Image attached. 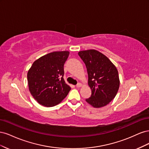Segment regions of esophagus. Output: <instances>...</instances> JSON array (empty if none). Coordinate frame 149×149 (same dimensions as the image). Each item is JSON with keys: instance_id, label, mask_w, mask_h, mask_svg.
I'll use <instances>...</instances> for the list:
<instances>
[{"instance_id": "esophagus-1", "label": "esophagus", "mask_w": 149, "mask_h": 149, "mask_svg": "<svg viewBox=\"0 0 149 149\" xmlns=\"http://www.w3.org/2000/svg\"><path fill=\"white\" fill-rule=\"evenodd\" d=\"M81 86H82V84H81V83H78L77 84H76V87H77V88H80Z\"/></svg>"}]
</instances>
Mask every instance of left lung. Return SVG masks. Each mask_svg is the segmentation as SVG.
Here are the masks:
<instances>
[{"label": "left lung", "mask_w": 149, "mask_h": 149, "mask_svg": "<svg viewBox=\"0 0 149 149\" xmlns=\"http://www.w3.org/2000/svg\"><path fill=\"white\" fill-rule=\"evenodd\" d=\"M78 55L86 67L91 97L86 101L94 107L108 104L116 96L119 88L118 71L110 60L95 49L81 51Z\"/></svg>", "instance_id": "left-lung-1"}]
</instances>
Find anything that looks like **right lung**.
<instances>
[{
    "label": "right lung",
    "mask_w": 149,
    "mask_h": 149,
    "mask_svg": "<svg viewBox=\"0 0 149 149\" xmlns=\"http://www.w3.org/2000/svg\"><path fill=\"white\" fill-rule=\"evenodd\" d=\"M68 51L54 52L33 62L27 73L29 88L35 100L43 106L53 107L62 101L71 90L63 79Z\"/></svg>",
    "instance_id": "obj_1"
}]
</instances>
